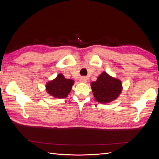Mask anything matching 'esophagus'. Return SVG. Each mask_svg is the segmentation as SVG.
Masks as SVG:
<instances>
[{
    "label": "esophagus",
    "instance_id": "1",
    "mask_svg": "<svg viewBox=\"0 0 159 159\" xmlns=\"http://www.w3.org/2000/svg\"><path fill=\"white\" fill-rule=\"evenodd\" d=\"M88 81V78L85 76H81L80 78V81L81 83H86Z\"/></svg>",
    "mask_w": 159,
    "mask_h": 159
}]
</instances>
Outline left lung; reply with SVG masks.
<instances>
[{"label":"left lung","instance_id":"obj_1","mask_svg":"<svg viewBox=\"0 0 159 159\" xmlns=\"http://www.w3.org/2000/svg\"><path fill=\"white\" fill-rule=\"evenodd\" d=\"M95 99L100 103H106L117 98L122 90L121 81L103 72L98 80L91 84Z\"/></svg>","mask_w":159,"mask_h":159}]
</instances>
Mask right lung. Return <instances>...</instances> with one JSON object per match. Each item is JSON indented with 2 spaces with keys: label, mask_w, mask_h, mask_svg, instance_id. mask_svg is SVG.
Returning a JSON list of instances; mask_svg holds the SVG:
<instances>
[{
  "label": "right lung",
  "mask_w": 159,
  "mask_h": 159,
  "mask_svg": "<svg viewBox=\"0 0 159 159\" xmlns=\"http://www.w3.org/2000/svg\"><path fill=\"white\" fill-rule=\"evenodd\" d=\"M74 81L66 79L62 74H58L57 78L46 84V91L50 95L56 98H65L70 93Z\"/></svg>",
  "instance_id": "1"
}]
</instances>
